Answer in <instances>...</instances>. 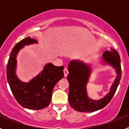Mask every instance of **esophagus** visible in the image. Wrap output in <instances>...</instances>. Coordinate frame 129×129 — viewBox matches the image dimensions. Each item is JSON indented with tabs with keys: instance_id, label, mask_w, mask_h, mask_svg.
<instances>
[{
	"instance_id": "esophagus-1",
	"label": "esophagus",
	"mask_w": 129,
	"mask_h": 129,
	"mask_svg": "<svg viewBox=\"0 0 129 129\" xmlns=\"http://www.w3.org/2000/svg\"><path fill=\"white\" fill-rule=\"evenodd\" d=\"M68 69L65 68L64 69V77H67V76H68Z\"/></svg>"
}]
</instances>
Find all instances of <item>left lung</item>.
Masks as SVG:
<instances>
[{"label":"left lung","mask_w":129,"mask_h":129,"mask_svg":"<svg viewBox=\"0 0 129 129\" xmlns=\"http://www.w3.org/2000/svg\"><path fill=\"white\" fill-rule=\"evenodd\" d=\"M102 57L100 62L103 65L112 67L116 71V77L110 88V92L98 100H92L88 96L86 85L92 72L91 64L80 59L72 60L68 64V101L70 105L77 111L92 112L100 110L108 105L114 95L121 77L119 55L116 50L110 48V50L105 51Z\"/></svg>","instance_id":"8db88e82"}]
</instances>
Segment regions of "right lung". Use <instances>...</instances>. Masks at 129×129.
Wrapping results in <instances>:
<instances>
[{
	"label": "right lung",
	"instance_id": "obj_1",
	"mask_svg": "<svg viewBox=\"0 0 129 129\" xmlns=\"http://www.w3.org/2000/svg\"><path fill=\"white\" fill-rule=\"evenodd\" d=\"M37 43V40L30 37L19 42L11 50L6 70L7 80L16 100L24 108L33 110L43 109L49 105L55 85L64 76L63 66L57 67L49 62L28 83L19 79L16 74L18 53L24 46Z\"/></svg>",
	"mask_w": 129,
	"mask_h": 129
}]
</instances>
